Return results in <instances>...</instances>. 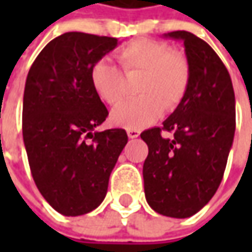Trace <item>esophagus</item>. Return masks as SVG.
<instances>
[{
	"label": "esophagus",
	"instance_id": "obj_1",
	"mask_svg": "<svg viewBox=\"0 0 252 252\" xmlns=\"http://www.w3.org/2000/svg\"><path fill=\"white\" fill-rule=\"evenodd\" d=\"M127 136L130 139H136V137L140 136V130L139 129H127Z\"/></svg>",
	"mask_w": 252,
	"mask_h": 252
}]
</instances>
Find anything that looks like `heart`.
<instances>
[{"instance_id": "1", "label": "heart", "mask_w": 252, "mask_h": 252, "mask_svg": "<svg viewBox=\"0 0 252 252\" xmlns=\"http://www.w3.org/2000/svg\"><path fill=\"white\" fill-rule=\"evenodd\" d=\"M127 77L141 75L139 98L126 102L112 113V121L126 129H140L162 113L164 106L174 109L187 95L190 83V65L185 54L171 44L153 39H136L116 54ZM106 59L91 68V84L96 95L109 106H118L127 94V78Z\"/></svg>"}]
</instances>
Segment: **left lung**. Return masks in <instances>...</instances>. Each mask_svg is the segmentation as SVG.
I'll return each instance as SVG.
<instances>
[{"instance_id": "8db88e82", "label": "left lung", "mask_w": 252, "mask_h": 252, "mask_svg": "<svg viewBox=\"0 0 252 252\" xmlns=\"http://www.w3.org/2000/svg\"><path fill=\"white\" fill-rule=\"evenodd\" d=\"M184 42L190 65L185 98L162 122L144 130V193L157 213L185 219L198 213L223 179L236 130V99L226 65L205 40L187 31L165 34ZM171 132L169 138L162 133Z\"/></svg>"}]
</instances>
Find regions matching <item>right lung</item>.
Wrapping results in <instances>:
<instances>
[{"label":"right lung","instance_id":"obj_1","mask_svg":"<svg viewBox=\"0 0 252 252\" xmlns=\"http://www.w3.org/2000/svg\"><path fill=\"white\" fill-rule=\"evenodd\" d=\"M118 46L116 37L67 32L44 46L24 92L22 133L34 184L64 216L96 209L127 134L95 131L108 118L91 84L94 64Z\"/></svg>","mask_w":252,"mask_h":252}]
</instances>
